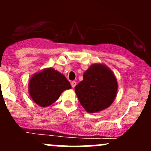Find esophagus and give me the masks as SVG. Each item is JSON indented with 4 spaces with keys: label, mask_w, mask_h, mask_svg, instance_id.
<instances>
[{
    "label": "esophagus",
    "mask_w": 151,
    "mask_h": 151,
    "mask_svg": "<svg viewBox=\"0 0 151 151\" xmlns=\"http://www.w3.org/2000/svg\"><path fill=\"white\" fill-rule=\"evenodd\" d=\"M76 84H77V82H76V81H72V82H71V85H72V88L75 87Z\"/></svg>",
    "instance_id": "esophagus-1"
}]
</instances>
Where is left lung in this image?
Listing matches in <instances>:
<instances>
[{"label":"left lung","mask_w":151,"mask_h":151,"mask_svg":"<svg viewBox=\"0 0 151 151\" xmlns=\"http://www.w3.org/2000/svg\"><path fill=\"white\" fill-rule=\"evenodd\" d=\"M81 105L88 113H97L111 105L118 91L114 72L106 65L93 64L74 88Z\"/></svg>","instance_id":"8db88e82"}]
</instances>
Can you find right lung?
<instances>
[{
    "label": "right lung",
    "instance_id": "obj_1",
    "mask_svg": "<svg viewBox=\"0 0 151 151\" xmlns=\"http://www.w3.org/2000/svg\"><path fill=\"white\" fill-rule=\"evenodd\" d=\"M71 88L67 78L52 67L34 74L28 83V91L31 99L41 107L52 104L64 91Z\"/></svg>",
    "mask_w": 151,
    "mask_h": 151
}]
</instances>
